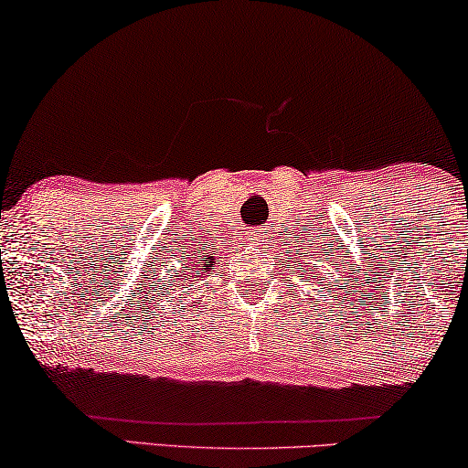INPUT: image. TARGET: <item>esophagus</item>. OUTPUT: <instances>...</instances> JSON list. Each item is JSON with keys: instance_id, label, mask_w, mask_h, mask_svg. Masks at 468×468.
I'll return each instance as SVG.
<instances>
[{"instance_id": "1", "label": "esophagus", "mask_w": 468, "mask_h": 468, "mask_svg": "<svg viewBox=\"0 0 468 468\" xmlns=\"http://www.w3.org/2000/svg\"><path fill=\"white\" fill-rule=\"evenodd\" d=\"M247 240H251V242H255V240H260V234L258 232H251L247 236Z\"/></svg>"}]
</instances>
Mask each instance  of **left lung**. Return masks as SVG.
Returning <instances> with one entry per match:
<instances>
[{
	"label": "left lung",
	"mask_w": 468,
	"mask_h": 468,
	"mask_svg": "<svg viewBox=\"0 0 468 468\" xmlns=\"http://www.w3.org/2000/svg\"><path fill=\"white\" fill-rule=\"evenodd\" d=\"M300 258H304V255H300ZM304 272H306V279L315 277L317 281H322V277H319V274H317V272H313V268H311V271H304ZM315 279H313V283H315ZM322 290H324V287H322Z\"/></svg>",
	"instance_id": "left-lung-1"
}]
</instances>
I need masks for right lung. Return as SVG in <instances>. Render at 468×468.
Listing matches in <instances>:
<instances>
[{"label":"right lung","instance_id":"obj_1","mask_svg":"<svg viewBox=\"0 0 468 468\" xmlns=\"http://www.w3.org/2000/svg\"><path fill=\"white\" fill-rule=\"evenodd\" d=\"M168 258H162L159 266L162 271L155 272V287L162 292V298L181 292L185 285L191 287L210 277V268L215 266V253H208L204 247H196L191 242H178V247L170 249ZM171 271H168L167 268ZM172 303V300H168ZM183 303V300H181Z\"/></svg>","mask_w":468,"mask_h":468}]
</instances>
